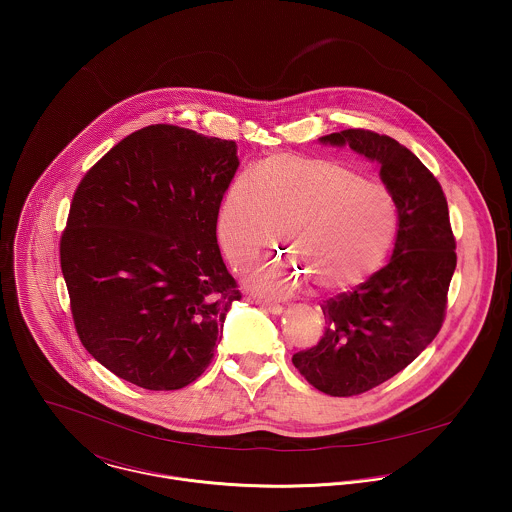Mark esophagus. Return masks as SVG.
I'll use <instances>...</instances> for the list:
<instances>
[{
    "instance_id": "1",
    "label": "esophagus",
    "mask_w": 512,
    "mask_h": 512,
    "mask_svg": "<svg viewBox=\"0 0 512 512\" xmlns=\"http://www.w3.org/2000/svg\"><path fill=\"white\" fill-rule=\"evenodd\" d=\"M256 303L262 307V309H266V311H270V313H282V303H278V301H272V299H256Z\"/></svg>"
}]
</instances>
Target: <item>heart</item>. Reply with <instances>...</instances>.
Here are the masks:
<instances>
[{"label": "heart", "instance_id": "heart-1", "mask_svg": "<svg viewBox=\"0 0 512 512\" xmlns=\"http://www.w3.org/2000/svg\"><path fill=\"white\" fill-rule=\"evenodd\" d=\"M280 226L294 260L258 270L252 284L262 292H293L311 278L321 290L339 292L361 284L386 258L396 205L347 163L282 153L230 181L217 234L226 258L244 270L274 246Z\"/></svg>", "mask_w": 512, "mask_h": 512}]
</instances>
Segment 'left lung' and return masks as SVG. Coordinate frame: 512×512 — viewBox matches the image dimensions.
<instances>
[{
    "label": "left lung",
    "mask_w": 512,
    "mask_h": 512,
    "mask_svg": "<svg viewBox=\"0 0 512 512\" xmlns=\"http://www.w3.org/2000/svg\"><path fill=\"white\" fill-rule=\"evenodd\" d=\"M380 163V177L398 211L390 262L321 309V341L292 357L299 374L329 396H357L410 365L443 325L455 272V236L434 173L390 136L351 128L321 138Z\"/></svg>",
    "instance_id": "1"
}]
</instances>
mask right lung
<instances>
[{
    "label": "right lung",
    "mask_w": 512,
    "mask_h": 512,
    "mask_svg": "<svg viewBox=\"0 0 512 512\" xmlns=\"http://www.w3.org/2000/svg\"><path fill=\"white\" fill-rule=\"evenodd\" d=\"M238 169L232 140L147 126L80 179L61 270L84 349L146 390H179L211 365L240 299L217 215Z\"/></svg>",
    "instance_id": "obj_1"
}]
</instances>
